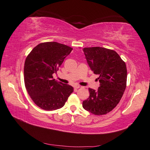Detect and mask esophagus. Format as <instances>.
Wrapping results in <instances>:
<instances>
[{
    "label": "esophagus",
    "mask_w": 150,
    "mask_h": 150,
    "mask_svg": "<svg viewBox=\"0 0 150 150\" xmlns=\"http://www.w3.org/2000/svg\"><path fill=\"white\" fill-rule=\"evenodd\" d=\"M79 88H80V86H79V85H75L74 86L75 90H77V89H79Z\"/></svg>",
    "instance_id": "34e87169"
}]
</instances>
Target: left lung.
I'll list each match as a JSON object with an SVG mask.
<instances>
[{"label": "left lung", "instance_id": "8db88e82", "mask_svg": "<svg viewBox=\"0 0 150 150\" xmlns=\"http://www.w3.org/2000/svg\"><path fill=\"white\" fill-rule=\"evenodd\" d=\"M91 71L98 75L100 86L89 88L90 97L82 107L97 115L106 114L119 104L126 87V64L113 50L102 47L82 49Z\"/></svg>", "mask_w": 150, "mask_h": 150}]
</instances>
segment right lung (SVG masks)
Instances as JSON below:
<instances>
[{
  "label": "right lung",
  "mask_w": 150,
  "mask_h": 150,
  "mask_svg": "<svg viewBox=\"0 0 150 150\" xmlns=\"http://www.w3.org/2000/svg\"><path fill=\"white\" fill-rule=\"evenodd\" d=\"M73 48L56 42L38 44L24 63V83L28 94L37 106L47 111L61 108L73 88L55 81L56 73Z\"/></svg>",
  "instance_id": "add662e5"
}]
</instances>
